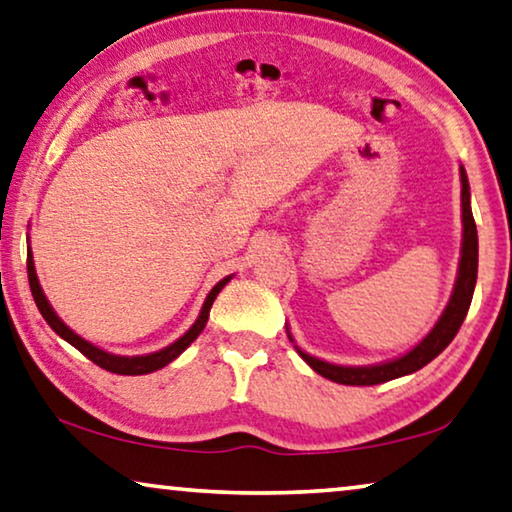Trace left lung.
<instances>
[{"mask_svg":"<svg viewBox=\"0 0 512 512\" xmlns=\"http://www.w3.org/2000/svg\"><path fill=\"white\" fill-rule=\"evenodd\" d=\"M462 179V257H460V271H457L455 289L451 301H448L444 315L439 317V322L434 324V329L425 335L423 342L411 349L409 354H404L395 361L381 363V365H368V368H345V365H333L326 361H319V358L301 352L296 347V352L301 354L305 363L310 365L317 375L335 381V384L345 386H375L384 384V381L398 379L404 375H411V372L421 370L432 358H437L444 349L451 345L453 338L460 331V326L467 317L471 299H474V287H476V276H478V232H476V220L474 213H471V195H469V179L464 174V167L460 170ZM292 340V338H289Z\"/></svg>","mask_w":512,"mask_h":512,"instance_id":"1","label":"left lung"}]
</instances>
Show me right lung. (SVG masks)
Here are the masks:
<instances>
[{
  "label": "right lung",
  "instance_id": "1",
  "mask_svg": "<svg viewBox=\"0 0 512 512\" xmlns=\"http://www.w3.org/2000/svg\"><path fill=\"white\" fill-rule=\"evenodd\" d=\"M27 276H29V287H32V296H34V301H36V305H38V310H41V315H43V319L45 322L50 324V329L55 331L59 338H64L66 342H71V345L78 349V352H82L85 354L89 361H94L98 368H103V370H108V372H114V375H147V372H154V370H160V368H165L167 363H172L174 358H177L183 349H186L190 342H193L197 335L202 333V329L204 326H207V319H209V310H211V305H213V301H216V296H218V292L220 289H223L227 282H230V278H223L218 282L216 287L211 289L209 292V296H207V301H204V305H202V312H200V317H197V322L190 326V331H186L181 335V338L177 340V342H172L170 347H165V349H160V352H154V354H147V356H114V354H108V352H103V349H98V347H94L91 345V342H87V340H82L78 333H73L71 329H68V326L61 322V319L55 315V310L50 308V303H48V299H45V294H43V289H41V285H38V278H36V271H34V259H32V250H29L27 253Z\"/></svg>",
  "mask_w": 512,
  "mask_h": 512
}]
</instances>
